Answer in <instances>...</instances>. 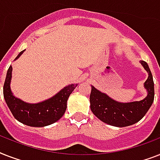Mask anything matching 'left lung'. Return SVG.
Instances as JSON below:
<instances>
[{
    "label": "left lung",
    "mask_w": 160,
    "mask_h": 160,
    "mask_svg": "<svg viewBox=\"0 0 160 160\" xmlns=\"http://www.w3.org/2000/svg\"><path fill=\"white\" fill-rule=\"evenodd\" d=\"M140 63L149 74L144 82L148 95L144 100L129 103L118 102L91 86L90 109L101 121L113 126H129L139 121L149 110L154 99V80L148 64L144 60H140Z\"/></svg>",
    "instance_id": "obj_1"
}]
</instances>
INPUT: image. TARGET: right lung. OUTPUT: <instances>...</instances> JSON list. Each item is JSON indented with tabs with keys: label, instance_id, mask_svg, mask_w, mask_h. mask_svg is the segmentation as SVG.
Here are the masks:
<instances>
[{
	"label": "right lung",
	"instance_id": "right-lung-1",
	"mask_svg": "<svg viewBox=\"0 0 160 160\" xmlns=\"http://www.w3.org/2000/svg\"><path fill=\"white\" fill-rule=\"evenodd\" d=\"M25 50L21 51L15 60H17ZM12 66L10 65L3 87V95L7 106L18 121L32 127H44L54 124L64 115L67 100L77 84H71L64 87L53 97L37 104H29L15 97L11 90Z\"/></svg>",
	"mask_w": 160,
	"mask_h": 160
}]
</instances>
